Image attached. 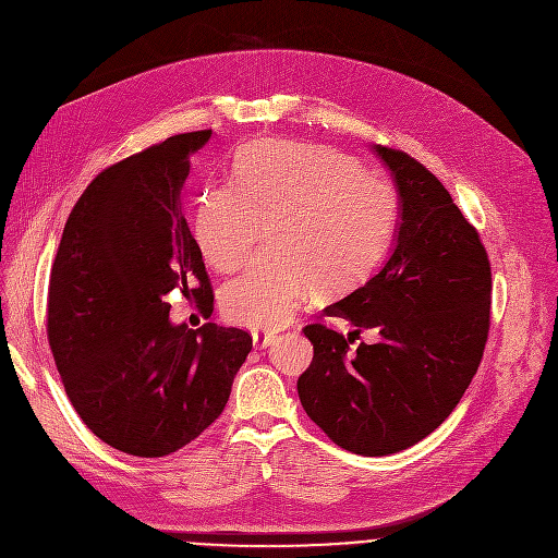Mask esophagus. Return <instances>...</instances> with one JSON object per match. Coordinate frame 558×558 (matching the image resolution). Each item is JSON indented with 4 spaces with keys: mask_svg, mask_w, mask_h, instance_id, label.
I'll return each instance as SVG.
<instances>
[{
    "mask_svg": "<svg viewBox=\"0 0 558 558\" xmlns=\"http://www.w3.org/2000/svg\"><path fill=\"white\" fill-rule=\"evenodd\" d=\"M252 340H254V349H265L276 340V333L267 331V329H254Z\"/></svg>",
    "mask_w": 558,
    "mask_h": 558,
    "instance_id": "34e87169",
    "label": "esophagus"
}]
</instances>
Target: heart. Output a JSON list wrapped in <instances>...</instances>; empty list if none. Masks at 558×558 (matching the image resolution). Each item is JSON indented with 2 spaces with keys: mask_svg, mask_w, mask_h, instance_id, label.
<instances>
[{
  "mask_svg": "<svg viewBox=\"0 0 558 558\" xmlns=\"http://www.w3.org/2000/svg\"><path fill=\"white\" fill-rule=\"evenodd\" d=\"M392 187L351 156L304 141H260L238 154L231 185H207L194 238L218 271L243 265L267 225L269 254L220 291L235 323L280 327L311 287L349 291L381 260L395 227Z\"/></svg>",
  "mask_w": 558,
  "mask_h": 558,
  "instance_id": "b5f03b06",
  "label": "heart"
}]
</instances>
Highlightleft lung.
Listing matches in <instances>:
<instances>
[{
	"label": "left lung",
	"mask_w": 558,
	"mask_h": 558,
	"mask_svg": "<svg viewBox=\"0 0 558 558\" xmlns=\"http://www.w3.org/2000/svg\"><path fill=\"white\" fill-rule=\"evenodd\" d=\"M390 172L400 227L384 267L325 308L355 327L349 340L308 325L313 360L300 404L338 446L364 457L407 450L459 404L490 327V263L448 190L400 149L371 147ZM375 328V345L350 342Z\"/></svg>",
	"instance_id": "left-lung-1"
}]
</instances>
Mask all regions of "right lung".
I'll list each match as a JSON object with an SVG mask.
<instances>
[{"label": "right lung", "instance_id": "1", "mask_svg": "<svg viewBox=\"0 0 558 558\" xmlns=\"http://www.w3.org/2000/svg\"><path fill=\"white\" fill-rule=\"evenodd\" d=\"M211 130L177 134L101 172L63 227L48 342L78 417L108 446L166 457L222 413L252 351L243 329L170 320L172 291L214 311L183 214L190 156Z\"/></svg>", "mask_w": 558, "mask_h": 558}]
</instances>
